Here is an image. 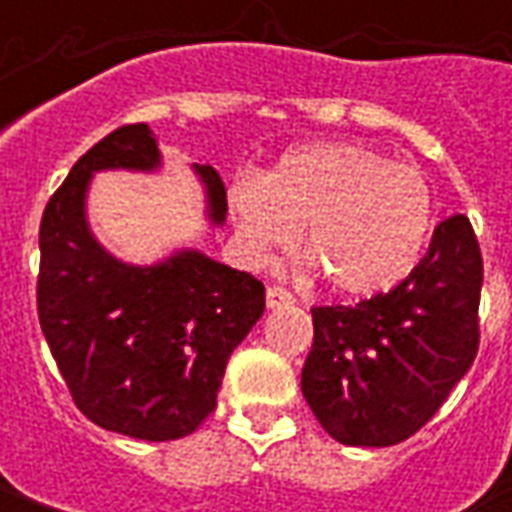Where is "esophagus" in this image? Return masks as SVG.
I'll return each mask as SVG.
<instances>
[{
	"instance_id": "obj_1",
	"label": "esophagus",
	"mask_w": 512,
	"mask_h": 512,
	"mask_svg": "<svg viewBox=\"0 0 512 512\" xmlns=\"http://www.w3.org/2000/svg\"><path fill=\"white\" fill-rule=\"evenodd\" d=\"M293 301H296V299H293V296H290V293L285 288H277V285H274V288L266 290V307H268V310L290 307Z\"/></svg>"
}]
</instances>
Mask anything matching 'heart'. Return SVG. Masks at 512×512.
Returning <instances> with one entry per match:
<instances>
[{
	"label": "heart",
	"mask_w": 512,
	"mask_h": 512,
	"mask_svg": "<svg viewBox=\"0 0 512 512\" xmlns=\"http://www.w3.org/2000/svg\"><path fill=\"white\" fill-rule=\"evenodd\" d=\"M244 252L257 263L301 249L332 293L373 299L417 268L433 227V191L417 169L373 147L315 142L288 150L263 180L227 194Z\"/></svg>",
	"instance_id": "b5f03b06"
}]
</instances>
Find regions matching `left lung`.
Listing matches in <instances>:
<instances>
[{"label":"left lung","instance_id":"obj_1","mask_svg":"<svg viewBox=\"0 0 512 512\" xmlns=\"http://www.w3.org/2000/svg\"><path fill=\"white\" fill-rule=\"evenodd\" d=\"M480 288V246L455 213L397 288L356 307H315L301 392L323 430L348 447L414 436L477 356Z\"/></svg>","mask_w":512,"mask_h":512}]
</instances>
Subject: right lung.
I'll list each match as a JSON object with an SVG mask.
<instances>
[{
  "label": "right lung",
  "instance_id": "add662e5",
  "mask_svg": "<svg viewBox=\"0 0 512 512\" xmlns=\"http://www.w3.org/2000/svg\"><path fill=\"white\" fill-rule=\"evenodd\" d=\"M147 123L123 126L84 153L43 211L38 315L51 356L87 419L142 441L183 439L216 408L224 367L266 310L263 282L200 249L150 266L115 257L95 238L87 194L98 172H158ZM213 227L227 191L213 167L191 164Z\"/></svg>",
  "mask_w": 512,
  "mask_h": 512
}]
</instances>
